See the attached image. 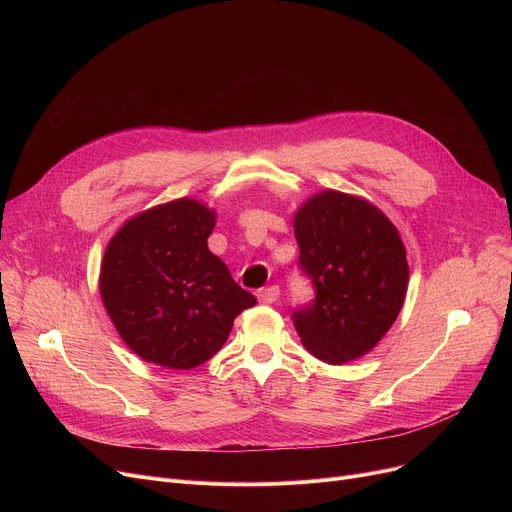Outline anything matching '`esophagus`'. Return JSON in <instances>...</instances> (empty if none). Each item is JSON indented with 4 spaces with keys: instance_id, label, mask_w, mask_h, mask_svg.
I'll use <instances>...</instances> for the list:
<instances>
[{
    "instance_id": "obj_1",
    "label": "esophagus",
    "mask_w": 512,
    "mask_h": 512,
    "mask_svg": "<svg viewBox=\"0 0 512 512\" xmlns=\"http://www.w3.org/2000/svg\"><path fill=\"white\" fill-rule=\"evenodd\" d=\"M280 299V288L278 286H270V288H263L257 292V301L263 305H272Z\"/></svg>"
}]
</instances>
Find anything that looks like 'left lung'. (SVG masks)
Wrapping results in <instances>:
<instances>
[{
	"label": "left lung",
	"instance_id": "obj_1",
	"mask_svg": "<svg viewBox=\"0 0 512 512\" xmlns=\"http://www.w3.org/2000/svg\"><path fill=\"white\" fill-rule=\"evenodd\" d=\"M299 263L315 301L292 313L303 346L330 365L355 361L392 328L409 286L407 249L367 199L319 191L294 213Z\"/></svg>",
	"mask_w": 512,
	"mask_h": 512
}]
</instances>
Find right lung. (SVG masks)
<instances>
[{
    "mask_svg": "<svg viewBox=\"0 0 512 512\" xmlns=\"http://www.w3.org/2000/svg\"><path fill=\"white\" fill-rule=\"evenodd\" d=\"M215 218L205 203L182 197L132 215L107 242L101 301L120 338L147 363H205L228 340L236 315L257 303L207 247Z\"/></svg>",
    "mask_w": 512,
    "mask_h": 512,
    "instance_id": "1",
    "label": "right lung"
}]
</instances>
